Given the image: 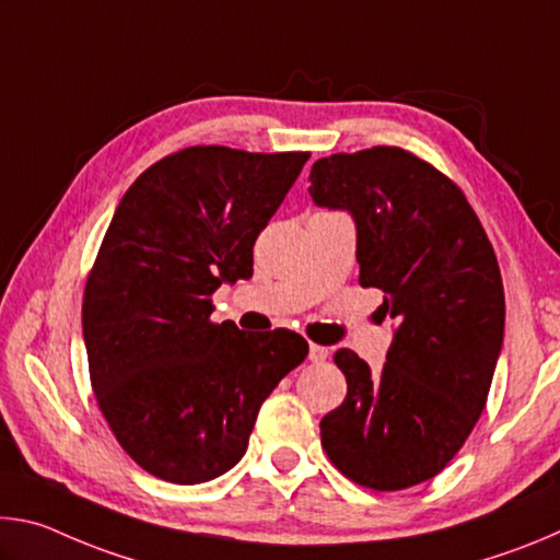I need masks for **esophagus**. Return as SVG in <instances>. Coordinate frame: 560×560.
I'll list each match as a JSON object with an SVG mask.
<instances>
[{
	"label": "esophagus",
	"instance_id": "obj_1",
	"mask_svg": "<svg viewBox=\"0 0 560 560\" xmlns=\"http://www.w3.org/2000/svg\"><path fill=\"white\" fill-rule=\"evenodd\" d=\"M326 358H328V348L311 343V348H308V360H311V363H324Z\"/></svg>",
	"mask_w": 560,
	"mask_h": 560
}]
</instances>
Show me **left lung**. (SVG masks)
I'll return each mask as SVG.
<instances>
[{
	"mask_svg": "<svg viewBox=\"0 0 560 560\" xmlns=\"http://www.w3.org/2000/svg\"><path fill=\"white\" fill-rule=\"evenodd\" d=\"M308 195L355 224L360 287L383 291L393 318L381 371L340 348L348 381L320 420L336 467L377 491L440 474L487 405L504 346V283L494 249L462 189L400 148L320 158Z\"/></svg>",
	"mask_w": 560,
	"mask_h": 560,
	"instance_id": "1",
	"label": "left lung"
}]
</instances>
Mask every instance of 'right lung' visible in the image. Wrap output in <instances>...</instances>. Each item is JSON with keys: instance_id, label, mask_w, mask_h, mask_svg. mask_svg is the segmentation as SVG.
Wrapping results in <instances>:
<instances>
[{"instance_id": "right-lung-1", "label": "right lung", "mask_w": 560, "mask_h": 560, "mask_svg": "<svg viewBox=\"0 0 560 560\" xmlns=\"http://www.w3.org/2000/svg\"><path fill=\"white\" fill-rule=\"evenodd\" d=\"M311 153L179 150L122 195L83 293L103 417L132 459L202 485L244 457L259 407L308 355L287 328L210 320L212 293L254 273V242Z\"/></svg>"}]
</instances>
